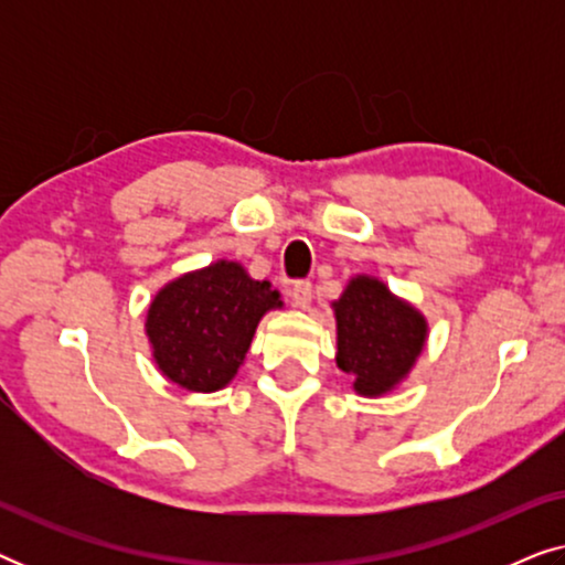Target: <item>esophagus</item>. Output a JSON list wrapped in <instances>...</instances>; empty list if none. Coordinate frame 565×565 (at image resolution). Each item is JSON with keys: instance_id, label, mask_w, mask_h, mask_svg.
<instances>
[{"instance_id": "34e87169", "label": "esophagus", "mask_w": 565, "mask_h": 565, "mask_svg": "<svg viewBox=\"0 0 565 565\" xmlns=\"http://www.w3.org/2000/svg\"><path fill=\"white\" fill-rule=\"evenodd\" d=\"M288 298H290V303H292V306H298V308H308V306H311V282H308V280H296V282H290V288H288Z\"/></svg>"}]
</instances>
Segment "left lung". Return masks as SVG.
Returning <instances> with one entry per match:
<instances>
[{
	"label": "left lung",
	"mask_w": 565,
	"mask_h": 565,
	"mask_svg": "<svg viewBox=\"0 0 565 565\" xmlns=\"http://www.w3.org/2000/svg\"><path fill=\"white\" fill-rule=\"evenodd\" d=\"M337 311V365L362 396L391 391L419 358L427 323L373 277H354Z\"/></svg>",
	"instance_id": "1"
}]
</instances>
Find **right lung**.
<instances>
[{
    "label": "right lung",
    "instance_id": "1",
    "mask_svg": "<svg viewBox=\"0 0 565 565\" xmlns=\"http://www.w3.org/2000/svg\"><path fill=\"white\" fill-rule=\"evenodd\" d=\"M280 306L269 282L252 280L236 262L182 275L153 298L146 334L169 381L188 391H218L236 375L254 329Z\"/></svg>",
    "mask_w": 565,
    "mask_h": 565
}]
</instances>
